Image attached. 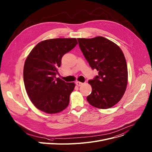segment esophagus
Returning <instances> with one entry per match:
<instances>
[{"mask_svg": "<svg viewBox=\"0 0 152 152\" xmlns=\"http://www.w3.org/2000/svg\"><path fill=\"white\" fill-rule=\"evenodd\" d=\"M76 84L77 86H82V85L83 84V83H81V82H79V81H76Z\"/></svg>", "mask_w": 152, "mask_h": 152, "instance_id": "obj_1", "label": "esophagus"}]
</instances>
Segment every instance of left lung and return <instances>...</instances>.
<instances>
[{"label": "left lung", "instance_id": "1", "mask_svg": "<svg viewBox=\"0 0 152 152\" xmlns=\"http://www.w3.org/2000/svg\"><path fill=\"white\" fill-rule=\"evenodd\" d=\"M79 48L90 67L98 75L88 80L92 91L87 102L99 109H108L122 98L128 81L124 54L114 43L103 37L77 38Z\"/></svg>", "mask_w": 152, "mask_h": 152}]
</instances>
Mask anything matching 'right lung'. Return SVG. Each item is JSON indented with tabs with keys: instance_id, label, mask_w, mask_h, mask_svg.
<instances>
[{
	"instance_id": "right-lung-1",
	"label": "right lung",
	"mask_w": 152,
	"mask_h": 152,
	"mask_svg": "<svg viewBox=\"0 0 152 152\" xmlns=\"http://www.w3.org/2000/svg\"><path fill=\"white\" fill-rule=\"evenodd\" d=\"M77 45L76 38H55L39 43L26 60L23 71L27 94L35 106L48 114L61 112L69 104L75 87L57 78L63 56Z\"/></svg>"
}]
</instances>
